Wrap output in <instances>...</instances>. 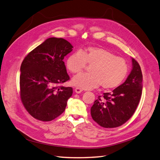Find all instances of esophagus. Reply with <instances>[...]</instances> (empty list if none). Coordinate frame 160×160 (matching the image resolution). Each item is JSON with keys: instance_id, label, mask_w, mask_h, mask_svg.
<instances>
[{"instance_id": "obj_1", "label": "esophagus", "mask_w": 160, "mask_h": 160, "mask_svg": "<svg viewBox=\"0 0 160 160\" xmlns=\"http://www.w3.org/2000/svg\"><path fill=\"white\" fill-rule=\"evenodd\" d=\"M75 93H81L82 91H83V89H82L81 88H76L75 89Z\"/></svg>"}]
</instances>
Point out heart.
<instances>
[{
  "mask_svg": "<svg viewBox=\"0 0 160 160\" xmlns=\"http://www.w3.org/2000/svg\"><path fill=\"white\" fill-rule=\"evenodd\" d=\"M87 64L91 66L90 73L77 75L72 79V83L81 89H91L101 85L104 89H113L128 75L126 61L102 48L88 47L72 53L66 61L67 68L73 74L81 72Z\"/></svg>",
  "mask_w": 160,
  "mask_h": 160,
  "instance_id": "b5f03b06",
  "label": "heart"
}]
</instances>
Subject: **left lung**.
<instances>
[{
    "label": "left lung",
    "instance_id": "obj_1",
    "mask_svg": "<svg viewBox=\"0 0 160 160\" xmlns=\"http://www.w3.org/2000/svg\"><path fill=\"white\" fill-rule=\"evenodd\" d=\"M132 60V70L123 84L111 93L99 96L91 108L93 119L105 128H117L133 115L142 93L143 76L138 62Z\"/></svg>",
    "mask_w": 160,
    "mask_h": 160
}]
</instances>
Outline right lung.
Segmentation results:
<instances>
[{
	"label": "right lung",
	"instance_id": "right-lung-1",
	"mask_svg": "<svg viewBox=\"0 0 160 160\" xmlns=\"http://www.w3.org/2000/svg\"><path fill=\"white\" fill-rule=\"evenodd\" d=\"M72 48L64 38H49L22 61L21 99L34 118L50 122L64 112L72 88L61 85L69 80L63 59Z\"/></svg>",
	"mask_w": 160,
	"mask_h": 160
}]
</instances>
